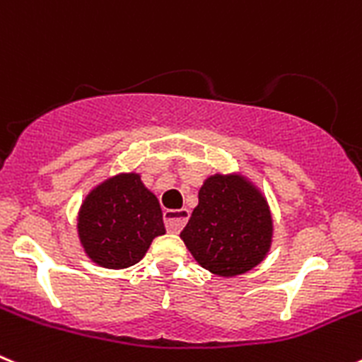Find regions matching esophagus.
<instances>
[{
    "instance_id": "1",
    "label": "esophagus",
    "mask_w": 362,
    "mask_h": 362,
    "mask_svg": "<svg viewBox=\"0 0 362 362\" xmlns=\"http://www.w3.org/2000/svg\"><path fill=\"white\" fill-rule=\"evenodd\" d=\"M165 226L168 232L179 233L183 230V226L187 225L188 217H190V212L187 209H179V210H165Z\"/></svg>"
}]
</instances>
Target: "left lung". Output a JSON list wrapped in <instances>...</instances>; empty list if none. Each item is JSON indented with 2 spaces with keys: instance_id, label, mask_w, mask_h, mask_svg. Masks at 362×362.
<instances>
[{
  "instance_id": "obj_1",
  "label": "left lung",
  "mask_w": 362,
  "mask_h": 362,
  "mask_svg": "<svg viewBox=\"0 0 362 362\" xmlns=\"http://www.w3.org/2000/svg\"><path fill=\"white\" fill-rule=\"evenodd\" d=\"M181 239L197 263L216 276L245 274L261 263L270 248L267 199L245 177L212 175L201 187L199 204Z\"/></svg>"
}]
</instances>
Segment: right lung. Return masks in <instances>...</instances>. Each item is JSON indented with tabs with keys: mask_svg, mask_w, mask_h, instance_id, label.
<instances>
[{
	"mask_svg": "<svg viewBox=\"0 0 362 362\" xmlns=\"http://www.w3.org/2000/svg\"><path fill=\"white\" fill-rule=\"evenodd\" d=\"M79 239L86 255L105 268L139 263L153 238L165 233L158 197L137 174L108 179L88 194L79 210Z\"/></svg>",
	"mask_w": 362,
	"mask_h": 362,
	"instance_id": "1",
	"label": "right lung"
}]
</instances>
